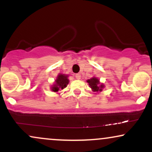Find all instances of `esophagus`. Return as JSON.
<instances>
[{
	"label": "esophagus",
	"instance_id": "34e87169",
	"mask_svg": "<svg viewBox=\"0 0 152 152\" xmlns=\"http://www.w3.org/2000/svg\"><path fill=\"white\" fill-rule=\"evenodd\" d=\"M75 77H76V79H80V78H81V74H76L75 75Z\"/></svg>",
	"mask_w": 152,
	"mask_h": 152
}]
</instances>
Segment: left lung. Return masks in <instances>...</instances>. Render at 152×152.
<instances>
[{
    "mask_svg": "<svg viewBox=\"0 0 152 152\" xmlns=\"http://www.w3.org/2000/svg\"><path fill=\"white\" fill-rule=\"evenodd\" d=\"M87 82H88V85L92 88V91L94 92H101L102 91V89L104 88V85L103 83H100L99 80L96 77L88 79Z\"/></svg>",
    "mask_w": 152,
    "mask_h": 152,
    "instance_id": "left-lung-1",
    "label": "left lung"
}]
</instances>
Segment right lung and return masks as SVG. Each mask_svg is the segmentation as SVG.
<instances>
[{"label":"right lung","instance_id":"add662e5","mask_svg":"<svg viewBox=\"0 0 152 152\" xmlns=\"http://www.w3.org/2000/svg\"><path fill=\"white\" fill-rule=\"evenodd\" d=\"M68 75L58 74L56 79L55 80V83L51 86L50 89L54 92H58L59 90L64 89L67 86L69 80L68 79Z\"/></svg>","mask_w":152,"mask_h":152}]
</instances>
